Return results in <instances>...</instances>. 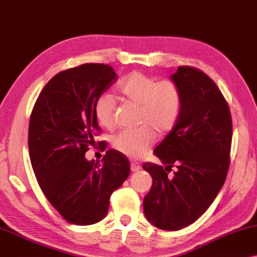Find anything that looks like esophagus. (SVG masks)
<instances>
[{"label":"esophagus","instance_id":"1","mask_svg":"<svg viewBox=\"0 0 257 257\" xmlns=\"http://www.w3.org/2000/svg\"><path fill=\"white\" fill-rule=\"evenodd\" d=\"M141 169V165L138 163L137 161H132L131 162V171L132 172H137V171H139V170Z\"/></svg>","mask_w":257,"mask_h":257}]
</instances>
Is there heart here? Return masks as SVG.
Segmentation results:
<instances>
[{"label":"heart","instance_id":"1","mask_svg":"<svg viewBox=\"0 0 257 257\" xmlns=\"http://www.w3.org/2000/svg\"><path fill=\"white\" fill-rule=\"evenodd\" d=\"M119 93L126 101L138 105L137 120L142 125L117 133L112 145L124 155L139 159L155 142V131L165 134L175 126L181 108L180 88L171 80L157 81L144 73L134 72L121 82ZM94 112L101 126L113 127L116 100L112 94H101L94 105Z\"/></svg>","mask_w":257,"mask_h":257}]
</instances>
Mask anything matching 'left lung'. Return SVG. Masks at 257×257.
I'll return each instance as SVG.
<instances>
[{"mask_svg":"<svg viewBox=\"0 0 257 257\" xmlns=\"http://www.w3.org/2000/svg\"><path fill=\"white\" fill-rule=\"evenodd\" d=\"M170 79L180 88V113L154 151L165 168L142 165L153 178L144 211L154 226L177 231L194 223L223 187L230 165L232 118L223 94L202 71L179 66ZM173 165L177 171L168 177Z\"/></svg>","mask_w":257,"mask_h":257,"instance_id":"8db88e82","label":"left lung"}]
</instances>
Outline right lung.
<instances>
[{
  "mask_svg": "<svg viewBox=\"0 0 257 257\" xmlns=\"http://www.w3.org/2000/svg\"><path fill=\"white\" fill-rule=\"evenodd\" d=\"M116 81L111 66L82 64L51 78L34 104L29 126L31 163L43 194L69 223L103 219L112 192L130 175L128 159L113 149L101 162L85 157L100 132L94 105ZM98 144L104 151V142Z\"/></svg>",
  "mask_w": 257,
  "mask_h": 257,
  "instance_id": "right-lung-1",
  "label": "right lung"
}]
</instances>
